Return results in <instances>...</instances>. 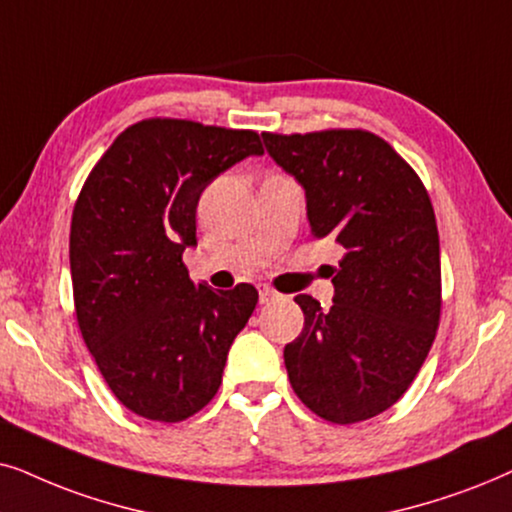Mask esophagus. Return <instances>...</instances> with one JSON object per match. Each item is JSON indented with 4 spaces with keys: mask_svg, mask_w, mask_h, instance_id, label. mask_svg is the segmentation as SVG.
Segmentation results:
<instances>
[{
    "mask_svg": "<svg viewBox=\"0 0 512 512\" xmlns=\"http://www.w3.org/2000/svg\"><path fill=\"white\" fill-rule=\"evenodd\" d=\"M278 299V292L274 288H269V285H262L260 288V304H271Z\"/></svg>",
    "mask_w": 512,
    "mask_h": 512,
    "instance_id": "esophagus-1",
    "label": "esophagus"
}]
</instances>
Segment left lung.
<instances>
[{"instance_id": "obj_1", "label": "left lung", "mask_w": 512, "mask_h": 512, "mask_svg": "<svg viewBox=\"0 0 512 512\" xmlns=\"http://www.w3.org/2000/svg\"><path fill=\"white\" fill-rule=\"evenodd\" d=\"M276 166L306 196L313 238L344 248L325 309L297 295L304 330L285 346L299 400L332 424L398 403L431 351L440 320V241L417 173L377 135L262 133Z\"/></svg>"}]
</instances>
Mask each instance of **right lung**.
<instances>
[{"label":"right lung","instance_id":"add662e5","mask_svg":"<svg viewBox=\"0 0 512 512\" xmlns=\"http://www.w3.org/2000/svg\"><path fill=\"white\" fill-rule=\"evenodd\" d=\"M260 135L182 119H147L112 142L72 215L70 269L81 337L119 403L152 421L203 410L257 304L248 283H194L196 206Z\"/></svg>","mask_w":512,"mask_h":512}]
</instances>
